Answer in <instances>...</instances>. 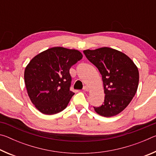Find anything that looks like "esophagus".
<instances>
[{
  "instance_id": "obj_1",
  "label": "esophagus",
  "mask_w": 156,
  "mask_h": 156,
  "mask_svg": "<svg viewBox=\"0 0 156 156\" xmlns=\"http://www.w3.org/2000/svg\"><path fill=\"white\" fill-rule=\"evenodd\" d=\"M83 90L84 91H88L89 90V87H88L87 86H84V87H83Z\"/></svg>"
}]
</instances>
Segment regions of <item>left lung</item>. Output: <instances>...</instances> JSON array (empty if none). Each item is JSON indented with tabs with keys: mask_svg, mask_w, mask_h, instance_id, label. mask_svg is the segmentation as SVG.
<instances>
[{
	"mask_svg": "<svg viewBox=\"0 0 156 156\" xmlns=\"http://www.w3.org/2000/svg\"><path fill=\"white\" fill-rule=\"evenodd\" d=\"M89 61L102 75L105 94L103 104L94 107L100 115L111 117L120 113L130 103L138 87V69L130 58L118 50L102 47L84 50Z\"/></svg>",
	"mask_w": 156,
	"mask_h": 156,
	"instance_id": "obj_1",
	"label": "left lung"
}]
</instances>
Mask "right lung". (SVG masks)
Wrapping results in <instances>:
<instances>
[{
    "label": "right lung",
    "mask_w": 156,
    "mask_h": 156,
    "mask_svg": "<svg viewBox=\"0 0 156 156\" xmlns=\"http://www.w3.org/2000/svg\"><path fill=\"white\" fill-rule=\"evenodd\" d=\"M82 58L78 50L56 47L31 59L25 68L24 78L28 96L37 109L52 115L67 107L74 95L70 90L69 69Z\"/></svg>",
    "instance_id": "add662e5"
}]
</instances>
